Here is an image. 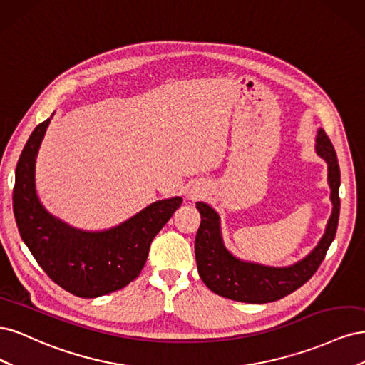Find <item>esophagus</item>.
<instances>
[{
  "instance_id": "obj_1",
  "label": "esophagus",
  "mask_w": 365,
  "mask_h": 365,
  "mask_svg": "<svg viewBox=\"0 0 365 365\" xmlns=\"http://www.w3.org/2000/svg\"><path fill=\"white\" fill-rule=\"evenodd\" d=\"M195 196H197V195H196V193H192V197H195Z\"/></svg>"
}]
</instances>
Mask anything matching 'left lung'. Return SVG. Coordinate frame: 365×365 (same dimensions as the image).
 <instances>
[{
	"mask_svg": "<svg viewBox=\"0 0 365 365\" xmlns=\"http://www.w3.org/2000/svg\"><path fill=\"white\" fill-rule=\"evenodd\" d=\"M315 150L327 163L332 215L312 252L288 268L263 267L236 259L224 245L219 215L208 204L196 202L201 225L195 239V256L197 272L210 291L235 302L269 303L294 292L315 274L335 239L339 219V165L334 145L323 129H318Z\"/></svg>",
	"mask_w": 365,
	"mask_h": 365,
	"instance_id": "1",
	"label": "left lung"
}]
</instances>
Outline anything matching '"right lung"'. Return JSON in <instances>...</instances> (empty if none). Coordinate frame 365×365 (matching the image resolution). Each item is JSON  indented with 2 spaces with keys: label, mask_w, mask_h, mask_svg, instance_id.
<instances>
[{
  "label": "right lung",
  "mask_w": 365,
  "mask_h": 365,
  "mask_svg": "<svg viewBox=\"0 0 365 365\" xmlns=\"http://www.w3.org/2000/svg\"><path fill=\"white\" fill-rule=\"evenodd\" d=\"M50 120L31 132L18 160L14 213L19 235L39 267L62 289L96 298L125 288L148 260L153 237L182 204L181 197L157 201L126 222L105 231H82L51 216L39 202L35 164Z\"/></svg>",
  "instance_id": "add662e5"
}]
</instances>
